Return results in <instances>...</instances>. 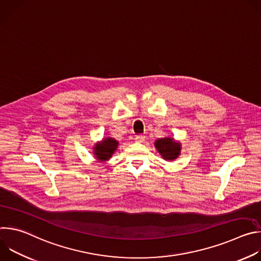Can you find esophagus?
Returning a JSON list of instances; mask_svg holds the SVG:
<instances>
[{
    "label": "esophagus",
    "mask_w": 261,
    "mask_h": 261,
    "mask_svg": "<svg viewBox=\"0 0 261 261\" xmlns=\"http://www.w3.org/2000/svg\"><path fill=\"white\" fill-rule=\"evenodd\" d=\"M144 139H145V136H143V135L135 136V141H137V142H143Z\"/></svg>",
    "instance_id": "obj_1"
}]
</instances>
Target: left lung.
I'll use <instances>...</instances> for the list:
<instances>
[{"label": "left lung", "instance_id": "8db88e82", "mask_svg": "<svg viewBox=\"0 0 261 261\" xmlns=\"http://www.w3.org/2000/svg\"><path fill=\"white\" fill-rule=\"evenodd\" d=\"M155 147L161 157L166 161H173L180 155L181 144L174 138L166 136L155 141Z\"/></svg>", "mask_w": 261, "mask_h": 261}]
</instances>
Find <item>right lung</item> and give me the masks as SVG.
<instances>
[{"label": "right lung", "mask_w": 261, "mask_h": 261, "mask_svg": "<svg viewBox=\"0 0 261 261\" xmlns=\"http://www.w3.org/2000/svg\"><path fill=\"white\" fill-rule=\"evenodd\" d=\"M119 146V141L113 137H105L93 146V154L98 162L108 161Z\"/></svg>", "instance_id": "obj_1"}]
</instances>
